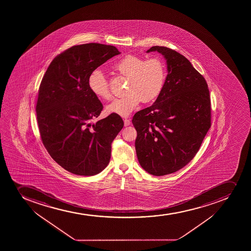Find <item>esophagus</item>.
Segmentation results:
<instances>
[{"mask_svg":"<svg viewBox=\"0 0 251 251\" xmlns=\"http://www.w3.org/2000/svg\"><path fill=\"white\" fill-rule=\"evenodd\" d=\"M124 126L125 127H127V126H129L130 124H131V121H130L129 119H124Z\"/></svg>","mask_w":251,"mask_h":251,"instance_id":"34e87169","label":"esophagus"}]
</instances>
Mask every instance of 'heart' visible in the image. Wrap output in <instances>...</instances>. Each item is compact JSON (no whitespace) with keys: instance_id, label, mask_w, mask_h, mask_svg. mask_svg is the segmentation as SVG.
I'll use <instances>...</instances> for the list:
<instances>
[{"instance_id":"obj_1","label":"heart","mask_w":251,"mask_h":251,"mask_svg":"<svg viewBox=\"0 0 251 251\" xmlns=\"http://www.w3.org/2000/svg\"><path fill=\"white\" fill-rule=\"evenodd\" d=\"M114 70L128 77L127 94L108 104L109 114L127 117L141 102L148 103L159 97L166 79V67L159 57L145 60L139 55H128L114 65ZM88 87L95 97L104 100L111 98L109 85L101 70L92 71L88 77Z\"/></svg>"}]
</instances>
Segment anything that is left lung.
I'll return each instance as SVG.
<instances>
[{
    "instance_id": "obj_1",
    "label": "left lung",
    "mask_w": 251,
    "mask_h": 251,
    "mask_svg": "<svg viewBox=\"0 0 251 251\" xmlns=\"http://www.w3.org/2000/svg\"><path fill=\"white\" fill-rule=\"evenodd\" d=\"M167 62L164 87L151 106L135 114V147L141 166L154 176L178 171L193 159L211 127V104L204 77L180 53L152 47Z\"/></svg>"
}]
</instances>
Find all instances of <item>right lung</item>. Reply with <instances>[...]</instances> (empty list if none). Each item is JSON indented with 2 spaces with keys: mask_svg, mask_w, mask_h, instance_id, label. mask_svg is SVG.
<instances>
[{
  "mask_svg": "<svg viewBox=\"0 0 251 251\" xmlns=\"http://www.w3.org/2000/svg\"><path fill=\"white\" fill-rule=\"evenodd\" d=\"M119 54L114 46H74L51 61L40 84L36 112L43 145L76 175L93 176L106 168L112 142L124 127L121 117L113 114L92 123L103 105L88 87L92 71Z\"/></svg>",
  "mask_w": 251,
  "mask_h": 251,
  "instance_id": "1",
  "label": "right lung"
}]
</instances>
